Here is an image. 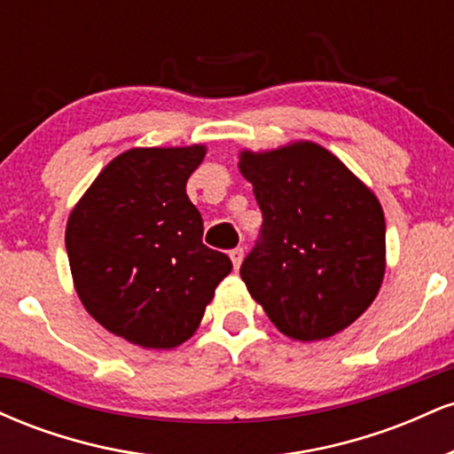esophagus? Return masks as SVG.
Segmentation results:
<instances>
[{
  "instance_id": "1",
  "label": "esophagus",
  "mask_w": 454,
  "mask_h": 454,
  "mask_svg": "<svg viewBox=\"0 0 454 454\" xmlns=\"http://www.w3.org/2000/svg\"><path fill=\"white\" fill-rule=\"evenodd\" d=\"M243 256H245V252H243V247H234L232 252H231V260H232V267L239 270V267H241V262H243Z\"/></svg>"
}]
</instances>
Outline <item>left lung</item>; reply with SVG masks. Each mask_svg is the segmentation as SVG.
<instances>
[{
  "mask_svg": "<svg viewBox=\"0 0 454 454\" xmlns=\"http://www.w3.org/2000/svg\"><path fill=\"white\" fill-rule=\"evenodd\" d=\"M254 185L262 232L241 279L275 326L317 341L350 326L373 303L387 270L380 200L331 151L294 140L239 153Z\"/></svg>",
  "mask_w": 454,
  "mask_h": 454,
  "instance_id": "left-lung-1",
  "label": "left lung"
}]
</instances>
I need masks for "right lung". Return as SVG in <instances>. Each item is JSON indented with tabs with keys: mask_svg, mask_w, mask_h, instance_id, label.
Wrapping results in <instances>:
<instances>
[{
	"mask_svg": "<svg viewBox=\"0 0 454 454\" xmlns=\"http://www.w3.org/2000/svg\"><path fill=\"white\" fill-rule=\"evenodd\" d=\"M205 153V145L123 151L67 217L78 299L134 346L170 350L190 340L232 270L226 254L202 243V217L185 192Z\"/></svg>",
	"mask_w": 454,
	"mask_h": 454,
	"instance_id": "add662e5",
	"label": "right lung"
}]
</instances>
